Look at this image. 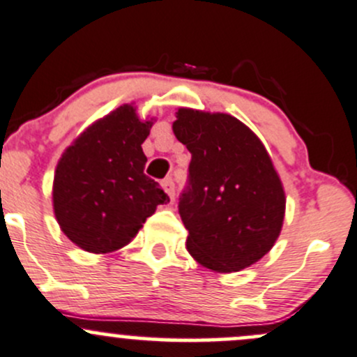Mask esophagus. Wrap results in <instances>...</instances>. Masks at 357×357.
I'll return each mask as SVG.
<instances>
[{
  "instance_id": "34e87169",
  "label": "esophagus",
  "mask_w": 357,
  "mask_h": 357,
  "mask_svg": "<svg viewBox=\"0 0 357 357\" xmlns=\"http://www.w3.org/2000/svg\"><path fill=\"white\" fill-rule=\"evenodd\" d=\"M162 186H164V190H166L169 200L174 202V181H172V178H166V179H164Z\"/></svg>"
}]
</instances>
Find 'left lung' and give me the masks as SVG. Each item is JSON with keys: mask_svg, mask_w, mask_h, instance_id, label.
<instances>
[{"mask_svg": "<svg viewBox=\"0 0 357 357\" xmlns=\"http://www.w3.org/2000/svg\"><path fill=\"white\" fill-rule=\"evenodd\" d=\"M172 131L191 153L188 186L178 205L190 255L220 273L257 264L275 245L286 213L267 149L224 112L181 107Z\"/></svg>", "mask_w": 357, "mask_h": 357, "instance_id": "obj_1", "label": "left lung"}]
</instances>
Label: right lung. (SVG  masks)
Segmentation results:
<instances>
[{"mask_svg":"<svg viewBox=\"0 0 357 357\" xmlns=\"http://www.w3.org/2000/svg\"><path fill=\"white\" fill-rule=\"evenodd\" d=\"M152 121H140L131 104L90 125L63 152L52 183L59 227L82 250L111 253L137 236L157 205L169 202L144 172L142 144Z\"/></svg>","mask_w":357,"mask_h":357,"instance_id":"1","label":"right lung"}]
</instances>
